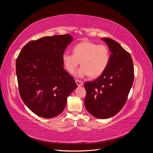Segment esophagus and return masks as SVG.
<instances>
[{"mask_svg": "<svg viewBox=\"0 0 153 153\" xmlns=\"http://www.w3.org/2000/svg\"><path fill=\"white\" fill-rule=\"evenodd\" d=\"M75 82H76V84H77L78 86H82V85H84V82H83L81 81V80H76Z\"/></svg>", "mask_w": 153, "mask_h": 153, "instance_id": "esophagus-1", "label": "esophagus"}]
</instances>
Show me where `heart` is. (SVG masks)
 Listing matches in <instances>:
<instances>
[{
	"label": "heart",
	"instance_id": "obj_1",
	"mask_svg": "<svg viewBox=\"0 0 153 153\" xmlns=\"http://www.w3.org/2000/svg\"><path fill=\"white\" fill-rule=\"evenodd\" d=\"M72 50L73 53L64 52L62 54V63L67 71L73 74L80 61L81 67L76 73L78 77L88 75L92 78L98 77L108 66L110 53L105 45L82 41L74 46Z\"/></svg>",
	"mask_w": 153,
	"mask_h": 153
}]
</instances>
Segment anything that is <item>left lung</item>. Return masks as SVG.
Segmentation results:
<instances>
[{"mask_svg":"<svg viewBox=\"0 0 153 153\" xmlns=\"http://www.w3.org/2000/svg\"><path fill=\"white\" fill-rule=\"evenodd\" d=\"M111 52L107 68L93 82L84 84V104L92 115L108 119L117 114L126 102L134 79V67L131 55L117 41L101 38Z\"/></svg>","mask_w":153,"mask_h":153,"instance_id":"1","label":"left lung"}]
</instances>
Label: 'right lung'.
<instances>
[{"mask_svg": "<svg viewBox=\"0 0 153 153\" xmlns=\"http://www.w3.org/2000/svg\"><path fill=\"white\" fill-rule=\"evenodd\" d=\"M73 40L71 36L64 34L30 41L16 59L20 97L38 116L52 118L61 114L68 97L77 87L73 78L64 69L62 60Z\"/></svg>", "mask_w": 153, "mask_h": 153, "instance_id": "obj_1", "label": "right lung"}]
</instances>
